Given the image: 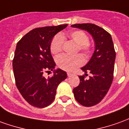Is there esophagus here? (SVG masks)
Returning a JSON list of instances; mask_svg holds the SVG:
<instances>
[{
    "label": "esophagus",
    "instance_id": "34e87169",
    "mask_svg": "<svg viewBox=\"0 0 129 129\" xmlns=\"http://www.w3.org/2000/svg\"><path fill=\"white\" fill-rule=\"evenodd\" d=\"M67 75L68 77H71V76H72V75H73V73H71V72H68Z\"/></svg>",
    "mask_w": 129,
    "mask_h": 129
}]
</instances>
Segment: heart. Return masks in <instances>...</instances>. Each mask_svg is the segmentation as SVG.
<instances>
[{"instance_id": "heart-1", "label": "heart", "mask_w": 129, "mask_h": 129, "mask_svg": "<svg viewBox=\"0 0 129 129\" xmlns=\"http://www.w3.org/2000/svg\"><path fill=\"white\" fill-rule=\"evenodd\" d=\"M68 37L74 43L78 45V48L84 54H89L91 50L89 42V38L85 33L82 30H74L71 31L68 34ZM66 36L63 34L57 35L52 40L50 45V51L53 54L58 55L62 51L64 39ZM57 65L63 71H73L77 66H80L84 63V58L81 55H76L70 56L67 55H63L57 58Z\"/></svg>"}]
</instances>
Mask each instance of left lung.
<instances>
[{
    "mask_svg": "<svg viewBox=\"0 0 129 129\" xmlns=\"http://www.w3.org/2000/svg\"><path fill=\"white\" fill-rule=\"evenodd\" d=\"M71 27L87 31L92 36L95 50L89 62L81 69L91 73L89 79L79 76L80 84L73 89L77 102L91 107L101 102L107 94L113 80L116 53L110 34L92 24H77Z\"/></svg>",
    "mask_w": 129,
    "mask_h": 129,
    "instance_id": "8db88e82",
    "label": "left lung"
}]
</instances>
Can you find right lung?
I'll return each instance as SVG.
<instances>
[{"instance_id": "right-lung-1", "label": "right lung", "mask_w": 129, "mask_h": 129, "mask_svg": "<svg viewBox=\"0 0 129 129\" xmlns=\"http://www.w3.org/2000/svg\"><path fill=\"white\" fill-rule=\"evenodd\" d=\"M68 24L37 28L26 33L17 44L12 67L19 91L30 105L43 108L55 99L58 84L67 77L66 72L55 70L50 45L56 34ZM53 71L52 78L43 76Z\"/></svg>"}]
</instances>
